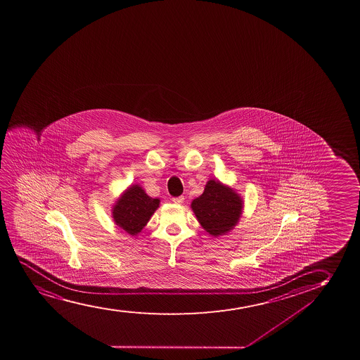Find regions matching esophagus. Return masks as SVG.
<instances>
[{"mask_svg":"<svg viewBox=\"0 0 360 360\" xmlns=\"http://www.w3.org/2000/svg\"><path fill=\"white\" fill-rule=\"evenodd\" d=\"M174 203L175 204H181L184 203V200H185V198H184V195H179V197H174L173 200Z\"/></svg>","mask_w":360,"mask_h":360,"instance_id":"esophagus-1","label":"esophagus"}]
</instances>
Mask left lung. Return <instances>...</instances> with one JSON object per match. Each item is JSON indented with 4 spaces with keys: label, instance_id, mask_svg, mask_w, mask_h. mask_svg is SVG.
<instances>
[{
    "label": "left lung",
    "instance_id": "1",
    "mask_svg": "<svg viewBox=\"0 0 360 360\" xmlns=\"http://www.w3.org/2000/svg\"><path fill=\"white\" fill-rule=\"evenodd\" d=\"M191 207L204 230L214 237L232 230L243 208L239 195L215 180L208 181L203 195L195 198Z\"/></svg>",
    "mask_w": 360,
    "mask_h": 360
}]
</instances>
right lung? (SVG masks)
I'll return each instance as SVG.
<instances>
[{"mask_svg":"<svg viewBox=\"0 0 360 360\" xmlns=\"http://www.w3.org/2000/svg\"><path fill=\"white\" fill-rule=\"evenodd\" d=\"M158 205L160 200L148 197L141 187L133 185L113 207V220L126 232L135 236L148 224Z\"/></svg>","mask_w":360,"mask_h":360,"instance_id":"obj_1","label":"right lung"}]
</instances>
